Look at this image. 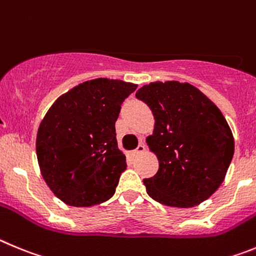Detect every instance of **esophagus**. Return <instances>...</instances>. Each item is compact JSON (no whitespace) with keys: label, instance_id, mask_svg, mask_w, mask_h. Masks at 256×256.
Returning a JSON list of instances; mask_svg holds the SVG:
<instances>
[{"label":"esophagus","instance_id":"esophagus-1","mask_svg":"<svg viewBox=\"0 0 256 256\" xmlns=\"http://www.w3.org/2000/svg\"><path fill=\"white\" fill-rule=\"evenodd\" d=\"M144 152H145V145L142 142V144L138 145V148L132 152V156H139V154H142Z\"/></svg>","mask_w":256,"mask_h":256}]
</instances>
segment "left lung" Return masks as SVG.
Here are the masks:
<instances>
[{
	"instance_id": "1",
	"label": "left lung",
	"mask_w": 256,
	"mask_h": 256,
	"mask_svg": "<svg viewBox=\"0 0 256 256\" xmlns=\"http://www.w3.org/2000/svg\"><path fill=\"white\" fill-rule=\"evenodd\" d=\"M135 96L156 120L146 144L160 168L144 180L149 196L174 208H191L212 196L234 152V135L220 108L188 82H150Z\"/></svg>"
}]
</instances>
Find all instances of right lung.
Segmentation results:
<instances>
[{
	"label": "right lung",
	"mask_w": 256,
	"mask_h": 256,
	"mask_svg": "<svg viewBox=\"0 0 256 256\" xmlns=\"http://www.w3.org/2000/svg\"><path fill=\"white\" fill-rule=\"evenodd\" d=\"M138 85L89 80L50 106L36 134V158L48 188L71 206H92L114 196L126 156L117 146L124 100Z\"/></svg>",
	"instance_id": "obj_1"
}]
</instances>
